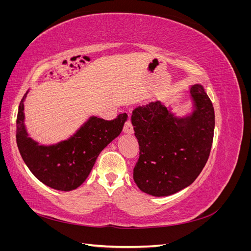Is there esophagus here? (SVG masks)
<instances>
[{
	"instance_id": "obj_1",
	"label": "esophagus",
	"mask_w": 251,
	"mask_h": 251,
	"mask_svg": "<svg viewBox=\"0 0 251 251\" xmlns=\"http://www.w3.org/2000/svg\"><path fill=\"white\" fill-rule=\"evenodd\" d=\"M124 132L126 133V134H132V133L134 132L133 126H132V123H131L130 119H127V120L126 121L125 126H124Z\"/></svg>"
}]
</instances>
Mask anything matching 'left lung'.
<instances>
[{"label":"left lung","instance_id":"left-lung-1","mask_svg":"<svg viewBox=\"0 0 251 251\" xmlns=\"http://www.w3.org/2000/svg\"><path fill=\"white\" fill-rule=\"evenodd\" d=\"M195 111L177 118L160 102L133 111L132 125L139 143L135 183L143 193L164 197L191 185L206 164L215 131V111L202 86L194 85Z\"/></svg>","mask_w":251,"mask_h":251}]
</instances>
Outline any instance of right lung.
I'll use <instances>...</instances> for the list:
<instances>
[{
    "label": "right lung",
    "instance_id": "add662e5",
    "mask_svg": "<svg viewBox=\"0 0 251 251\" xmlns=\"http://www.w3.org/2000/svg\"><path fill=\"white\" fill-rule=\"evenodd\" d=\"M19 105L17 143L23 160L47 186L70 192L80 186L92 171L100 151L123 131L126 113L112 120L91 117L71 138L54 146H40L28 137L24 126V100Z\"/></svg>",
    "mask_w": 251,
    "mask_h": 251
}]
</instances>
